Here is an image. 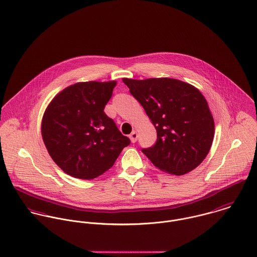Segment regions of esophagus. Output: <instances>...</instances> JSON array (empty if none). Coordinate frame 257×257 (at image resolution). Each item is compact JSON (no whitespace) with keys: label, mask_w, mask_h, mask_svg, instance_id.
I'll use <instances>...</instances> for the list:
<instances>
[{"label":"esophagus","mask_w":257,"mask_h":257,"mask_svg":"<svg viewBox=\"0 0 257 257\" xmlns=\"http://www.w3.org/2000/svg\"><path fill=\"white\" fill-rule=\"evenodd\" d=\"M130 139H131L132 143H136V142H137V140H138V134H137L136 131H134V132L130 135Z\"/></svg>","instance_id":"1"}]
</instances>
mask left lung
Instances as JSON below:
<instances>
[{
    "mask_svg": "<svg viewBox=\"0 0 257 257\" xmlns=\"http://www.w3.org/2000/svg\"><path fill=\"white\" fill-rule=\"evenodd\" d=\"M157 130V143L143 153L155 167L174 175L197 168L214 137V120L202 93L170 78L122 79Z\"/></svg>",
    "mask_w": 257,
    "mask_h": 257,
    "instance_id": "1",
    "label": "left lung"
}]
</instances>
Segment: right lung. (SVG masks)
I'll use <instances>...</instances> for the list:
<instances>
[{
  "label": "right lung",
  "instance_id": "1",
  "mask_svg": "<svg viewBox=\"0 0 257 257\" xmlns=\"http://www.w3.org/2000/svg\"><path fill=\"white\" fill-rule=\"evenodd\" d=\"M116 85L85 82L68 86L49 103L42 120V137L57 166L81 179L108 171L131 144L103 108Z\"/></svg>",
  "mask_w": 257,
  "mask_h": 257
}]
</instances>
